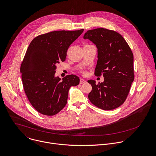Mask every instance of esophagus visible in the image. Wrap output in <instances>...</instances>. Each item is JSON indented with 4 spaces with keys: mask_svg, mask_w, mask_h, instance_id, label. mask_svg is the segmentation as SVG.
Listing matches in <instances>:
<instances>
[{
    "mask_svg": "<svg viewBox=\"0 0 156 156\" xmlns=\"http://www.w3.org/2000/svg\"><path fill=\"white\" fill-rule=\"evenodd\" d=\"M86 83V81L84 79H81L80 81V84H84V83Z\"/></svg>",
    "mask_w": 156,
    "mask_h": 156,
    "instance_id": "obj_1",
    "label": "esophagus"
}]
</instances>
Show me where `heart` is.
<instances>
[{
	"label": "heart",
	"mask_w": 156,
	"mask_h": 156,
	"mask_svg": "<svg viewBox=\"0 0 156 156\" xmlns=\"http://www.w3.org/2000/svg\"><path fill=\"white\" fill-rule=\"evenodd\" d=\"M84 74H86V73H84Z\"/></svg>",
	"instance_id": "1"
}]
</instances>
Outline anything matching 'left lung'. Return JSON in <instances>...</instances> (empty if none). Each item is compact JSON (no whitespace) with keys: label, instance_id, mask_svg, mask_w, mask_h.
Returning a JSON list of instances; mask_svg holds the SVG:
<instances>
[{"label":"left lung","instance_id":"8db88e82","mask_svg":"<svg viewBox=\"0 0 156 156\" xmlns=\"http://www.w3.org/2000/svg\"><path fill=\"white\" fill-rule=\"evenodd\" d=\"M97 48L98 60L95 75L104 77V81L95 84L88 80L92 90L88 98L93 105L103 110H112L126 100L134 80L133 55L122 36L104 28L87 30L83 37Z\"/></svg>","mask_w":156,"mask_h":156}]
</instances>
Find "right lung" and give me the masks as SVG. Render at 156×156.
I'll return each instance as SVG.
<instances>
[{"label":"right lung","mask_w":156,"mask_h":156,"mask_svg":"<svg viewBox=\"0 0 156 156\" xmlns=\"http://www.w3.org/2000/svg\"><path fill=\"white\" fill-rule=\"evenodd\" d=\"M83 30L53 31L40 35L30 42L20 72L27 98L40 113H58L67 104L70 87L79 84L76 75H69L61 80L55 75L56 66L65 61L70 45Z\"/></svg>","instance_id":"add662e5"}]
</instances>
